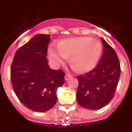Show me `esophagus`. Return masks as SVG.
<instances>
[{
	"label": "esophagus",
	"mask_w": 132,
	"mask_h": 132,
	"mask_svg": "<svg viewBox=\"0 0 132 132\" xmlns=\"http://www.w3.org/2000/svg\"><path fill=\"white\" fill-rule=\"evenodd\" d=\"M71 77V75H69V74H66L65 76V80H67L69 79H70Z\"/></svg>",
	"instance_id": "1"
}]
</instances>
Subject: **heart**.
Returning a JSON list of instances; mask_svg holds the SVG:
<instances>
[{
  "mask_svg": "<svg viewBox=\"0 0 132 132\" xmlns=\"http://www.w3.org/2000/svg\"><path fill=\"white\" fill-rule=\"evenodd\" d=\"M102 46L97 39L89 37L65 39L58 48L50 49V58L55 65L63 63L71 55L70 61L80 72L89 71L96 66L101 56Z\"/></svg>",
  "mask_w": 132,
  "mask_h": 132,
  "instance_id": "heart-1",
  "label": "heart"
}]
</instances>
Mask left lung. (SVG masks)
<instances>
[{"label": "left lung", "mask_w": 132, "mask_h": 132, "mask_svg": "<svg viewBox=\"0 0 132 132\" xmlns=\"http://www.w3.org/2000/svg\"><path fill=\"white\" fill-rule=\"evenodd\" d=\"M103 53L91 71L77 77V101L80 106L98 110L107 105L114 96L120 76V64L114 49L101 38Z\"/></svg>", "instance_id": "8db88e82"}]
</instances>
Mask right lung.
<instances>
[{
    "instance_id": "obj_1",
    "label": "right lung",
    "mask_w": 132,
    "mask_h": 132,
    "mask_svg": "<svg viewBox=\"0 0 132 132\" xmlns=\"http://www.w3.org/2000/svg\"><path fill=\"white\" fill-rule=\"evenodd\" d=\"M50 35L39 34L20 47L14 57L10 78L19 101L29 109L44 112L57 101V90L65 82V73L50 69L47 58Z\"/></svg>"
}]
</instances>
